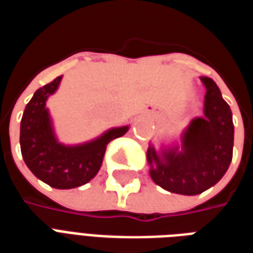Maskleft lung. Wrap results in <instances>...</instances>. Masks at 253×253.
I'll return each mask as SVG.
<instances>
[{
    "label": "left lung",
    "instance_id": "left-lung-1",
    "mask_svg": "<svg viewBox=\"0 0 253 253\" xmlns=\"http://www.w3.org/2000/svg\"><path fill=\"white\" fill-rule=\"evenodd\" d=\"M206 86L205 118H195L183 137V150H168L160 157L149 146L150 176L157 186L180 195H198L222 179L233 157L234 127L232 111L211 78ZM156 164L153 167V163Z\"/></svg>",
    "mask_w": 253,
    "mask_h": 253
}]
</instances>
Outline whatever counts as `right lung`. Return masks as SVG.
<instances>
[{"label": "right lung", "mask_w": 253, "mask_h": 253, "mask_svg": "<svg viewBox=\"0 0 253 253\" xmlns=\"http://www.w3.org/2000/svg\"><path fill=\"white\" fill-rule=\"evenodd\" d=\"M62 76L42 86L27 104L20 126V148L31 172L48 186L59 190L88 183L99 172L110 141L126 134L128 127H118L92 142L65 146L55 139L46 108L47 97L57 90Z\"/></svg>", "instance_id": "add662e5"}]
</instances>
